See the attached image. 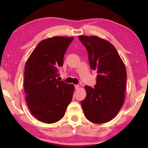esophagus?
<instances>
[{
  "mask_svg": "<svg viewBox=\"0 0 148 148\" xmlns=\"http://www.w3.org/2000/svg\"><path fill=\"white\" fill-rule=\"evenodd\" d=\"M79 88V85H78V84H76V85H75V89L77 90Z\"/></svg>",
  "mask_w": 148,
  "mask_h": 148,
  "instance_id": "esophagus-1",
  "label": "esophagus"
}]
</instances>
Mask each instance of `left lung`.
Wrapping results in <instances>:
<instances>
[{
  "instance_id": "left-lung-1",
  "label": "left lung",
  "mask_w": 148,
  "mask_h": 148,
  "mask_svg": "<svg viewBox=\"0 0 148 148\" xmlns=\"http://www.w3.org/2000/svg\"><path fill=\"white\" fill-rule=\"evenodd\" d=\"M78 37L87 49L91 68L98 74L95 88L84 86L86 97L81 101V106L88 120L105 123L114 118L123 105L126 67L108 40L95 36Z\"/></svg>"
}]
</instances>
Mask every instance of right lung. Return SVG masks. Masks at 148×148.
I'll use <instances>...</instances> for the list:
<instances>
[{
	"label": "right lung",
	"instance_id": "obj_1",
	"mask_svg": "<svg viewBox=\"0 0 148 148\" xmlns=\"http://www.w3.org/2000/svg\"><path fill=\"white\" fill-rule=\"evenodd\" d=\"M73 37L55 36L41 40L25 67L24 90L30 112L39 121L54 123L64 117L74 86L56 79Z\"/></svg>",
	"mask_w": 148,
	"mask_h": 148
}]
</instances>
